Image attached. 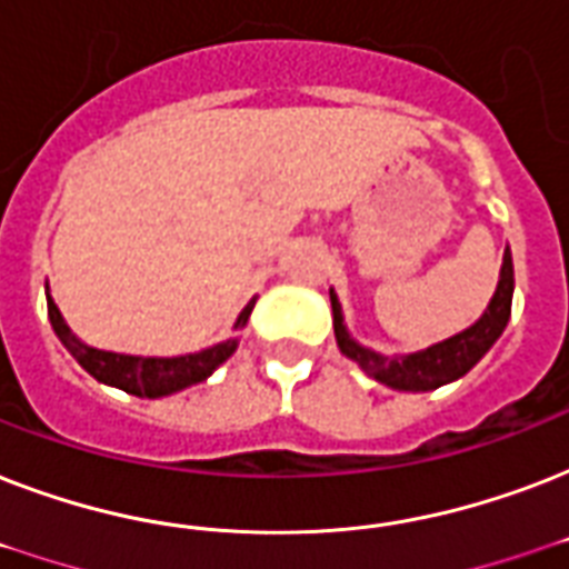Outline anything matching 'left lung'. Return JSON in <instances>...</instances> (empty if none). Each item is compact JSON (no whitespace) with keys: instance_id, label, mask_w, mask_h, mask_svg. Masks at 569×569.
Wrapping results in <instances>:
<instances>
[{"instance_id":"obj_1","label":"left lung","mask_w":569,"mask_h":569,"mask_svg":"<svg viewBox=\"0 0 569 569\" xmlns=\"http://www.w3.org/2000/svg\"><path fill=\"white\" fill-rule=\"evenodd\" d=\"M513 301V262L511 250L505 248L502 271H499V286L493 298L487 303L485 316L472 328L460 330L455 337L442 339L437 346L416 351V355H378L372 348H363L360 342L348 337L346 321H342V307L339 298L330 292V307H333V333H337L339 351L355 360L366 375L387 383L401 392H428L442 383L463 378L481 357L493 348V342L502 337L505 325L511 319Z\"/></svg>"}]
</instances>
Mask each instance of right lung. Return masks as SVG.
<instances>
[{
	"mask_svg": "<svg viewBox=\"0 0 569 569\" xmlns=\"http://www.w3.org/2000/svg\"><path fill=\"white\" fill-rule=\"evenodd\" d=\"M257 298L239 312L236 319V330L244 328L250 319V310H253ZM47 312L49 321H52V330L56 337L61 339V346L73 355V360L82 366L84 372L93 375L100 383H109V387H118L129 396L138 398H162L171 396V392H180V389L191 387V383H200L209 375L218 369V366L232 357V351L239 348V339L230 337L218 342L212 348H203L197 355H182V357H132V355H114V351H100V348L84 346L82 339H76L67 328V321L61 319L56 301L47 295Z\"/></svg>",
	"mask_w": 569,
	"mask_h": 569,
	"instance_id": "1",
	"label": "right lung"
}]
</instances>
